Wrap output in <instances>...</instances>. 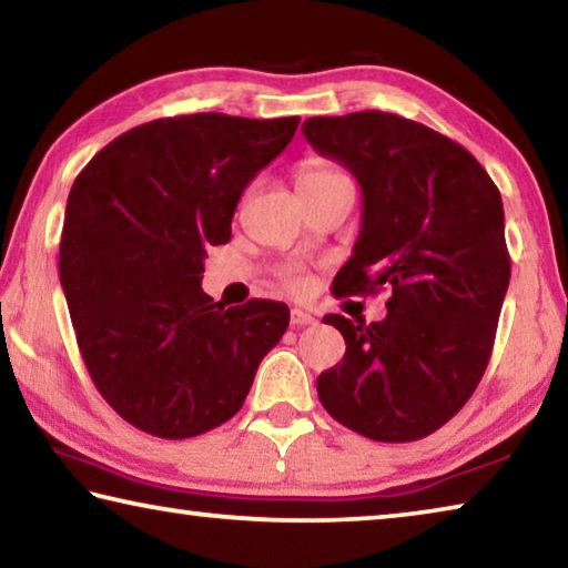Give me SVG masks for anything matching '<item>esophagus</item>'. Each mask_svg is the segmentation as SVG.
<instances>
[{"instance_id":"1","label":"esophagus","mask_w":568,"mask_h":568,"mask_svg":"<svg viewBox=\"0 0 568 568\" xmlns=\"http://www.w3.org/2000/svg\"><path fill=\"white\" fill-rule=\"evenodd\" d=\"M291 323L293 325H311V323H315V315L311 311H303V307H293Z\"/></svg>"}]
</instances>
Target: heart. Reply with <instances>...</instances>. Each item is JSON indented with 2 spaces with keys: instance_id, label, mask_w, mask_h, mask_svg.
<instances>
[{
  "instance_id": "1",
  "label": "heart",
  "mask_w": 568,
  "mask_h": 568,
  "mask_svg": "<svg viewBox=\"0 0 568 568\" xmlns=\"http://www.w3.org/2000/svg\"><path fill=\"white\" fill-rule=\"evenodd\" d=\"M338 178H345V175L338 168L331 165V162L307 160L297 168V190L307 185H318V182H325V180H338Z\"/></svg>"
}]
</instances>
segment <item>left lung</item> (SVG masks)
I'll return each instance as SVG.
<instances>
[{"label":"left lung","instance_id":"8db88e82","mask_svg":"<svg viewBox=\"0 0 568 568\" xmlns=\"http://www.w3.org/2000/svg\"><path fill=\"white\" fill-rule=\"evenodd\" d=\"M303 134L363 192L335 295L388 291L378 323L323 318L345 355L318 376V398L365 438L418 440L466 406L491 358L511 277L501 192L466 148L398 114L311 118Z\"/></svg>","mask_w":568,"mask_h":568}]
</instances>
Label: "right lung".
I'll return each mask as SVG.
<instances>
[{
    "instance_id": "1",
    "label": "right lung",
    "mask_w": 568,
    "mask_h": 568,
    "mask_svg": "<svg viewBox=\"0 0 568 568\" xmlns=\"http://www.w3.org/2000/svg\"><path fill=\"white\" fill-rule=\"evenodd\" d=\"M297 118L182 114L132 128L67 197L60 283L102 398L158 438H192L243 408L291 323L285 303L220 307L200 283L243 190L281 155Z\"/></svg>"
}]
</instances>
